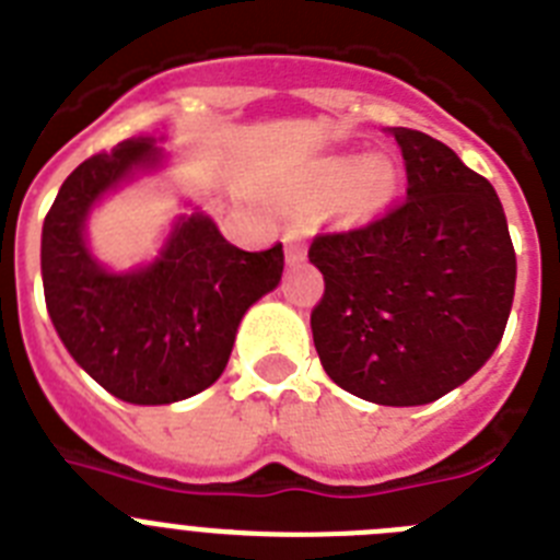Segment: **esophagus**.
Here are the masks:
<instances>
[{"instance_id": "esophagus-1", "label": "esophagus", "mask_w": 560, "mask_h": 560, "mask_svg": "<svg viewBox=\"0 0 560 560\" xmlns=\"http://www.w3.org/2000/svg\"><path fill=\"white\" fill-rule=\"evenodd\" d=\"M285 260H289L291 266L303 264V260H305V244H303V237H300V235L285 237Z\"/></svg>"}]
</instances>
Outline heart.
Here are the masks:
<instances>
[{
	"mask_svg": "<svg viewBox=\"0 0 560 560\" xmlns=\"http://www.w3.org/2000/svg\"><path fill=\"white\" fill-rule=\"evenodd\" d=\"M395 190H398V173L393 162L384 156H368L353 167L348 162H336L328 171L323 196H335L339 191L336 212L350 224H359V221L375 219L393 201Z\"/></svg>",
	"mask_w": 560,
	"mask_h": 560,
	"instance_id": "heart-1",
	"label": "heart"
}]
</instances>
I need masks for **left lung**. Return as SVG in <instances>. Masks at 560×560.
Listing matches in <instances>:
<instances>
[{"mask_svg":"<svg viewBox=\"0 0 560 560\" xmlns=\"http://www.w3.org/2000/svg\"><path fill=\"white\" fill-rule=\"evenodd\" d=\"M393 133L407 199L308 257L325 277L311 330L325 373L381 407H420L471 378L502 341L516 289L502 201L440 140Z\"/></svg>","mask_w":560,"mask_h":560,"instance_id":"8db88e82","label":"left lung"}]
</instances>
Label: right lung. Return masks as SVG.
I'll list each match as a JSON object with an SVG mask.
<instances>
[{
    "mask_svg": "<svg viewBox=\"0 0 560 560\" xmlns=\"http://www.w3.org/2000/svg\"><path fill=\"white\" fill-rule=\"evenodd\" d=\"M156 162L151 140H126L69 173L42 232L49 319L69 355L128 404H173L219 381L252 303L283 275V244L232 246L201 212L182 219L162 255L112 275L83 244V219L133 167Z\"/></svg>",
    "mask_w": 560,
    "mask_h": 560,
    "instance_id": "obj_1",
    "label": "right lung"
}]
</instances>
